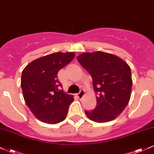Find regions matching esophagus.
<instances>
[{
	"mask_svg": "<svg viewBox=\"0 0 154 154\" xmlns=\"http://www.w3.org/2000/svg\"><path fill=\"white\" fill-rule=\"evenodd\" d=\"M85 95V91L83 89L80 90V91H79V93H77V96H78L79 98H82L83 96H84Z\"/></svg>",
	"mask_w": 154,
	"mask_h": 154,
	"instance_id": "34e87169",
	"label": "esophagus"
}]
</instances>
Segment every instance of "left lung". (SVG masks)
<instances>
[{
    "instance_id": "8db88e82",
    "label": "left lung",
    "mask_w": 154,
    "mask_h": 154,
    "mask_svg": "<svg viewBox=\"0 0 154 154\" xmlns=\"http://www.w3.org/2000/svg\"><path fill=\"white\" fill-rule=\"evenodd\" d=\"M93 79L97 104L85 111L90 119L107 122L117 117L127 106L131 95L132 80L129 65L115 55L96 51L84 53L77 58Z\"/></svg>"
}]
</instances>
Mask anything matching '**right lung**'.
Instances as JSON below:
<instances>
[{
	"label": "right lung",
	"mask_w": 154,
	"mask_h": 154,
	"mask_svg": "<svg viewBox=\"0 0 154 154\" xmlns=\"http://www.w3.org/2000/svg\"><path fill=\"white\" fill-rule=\"evenodd\" d=\"M75 53H54L32 61L23 70L21 87L27 106L44 123L57 124L66 118L74 97L61 90L57 74L69 63Z\"/></svg>",
	"instance_id": "right-lung-1"
}]
</instances>
